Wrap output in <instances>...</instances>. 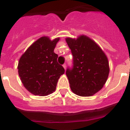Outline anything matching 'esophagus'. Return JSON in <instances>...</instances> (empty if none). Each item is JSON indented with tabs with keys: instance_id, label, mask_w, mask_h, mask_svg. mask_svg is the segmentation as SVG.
I'll list each match as a JSON object with an SVG mask.
<instances>
[{
	"instance_id": "1",
	"label": "esophagus",
	"mask_w": 130,
	"mask_h": 130,
	"mask_svg": "<svg viewBox=\"0 0 130 130\" xmlns=\"http://www.w3.org/2000/svg\"><path fill=\"white\" fill-rule=\"evenodd\" d=\"M63 67H64V68L65 69V70H66V64H63Z\"/></svg>"
}]
</instances>
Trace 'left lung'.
I'll return each mask as SVG.
<instances>
[{
    "label": "left lung",
    "mask_w": 130,
    "mask_h": 130,
    "mask_svg": "<svg viewBox=\"0 0 130 130\" xmlns=\"http://www.w3.org/2000/svg\"><path fill=\"white\" fill-rule=\"evenodd\" d=\"M73 55V67L66 74L71 90L80 96H90L100 90L107 79L109 66L105 54L90 38H66Z\"/></svg>",
    "instance_id": "1"
}]
</instances>
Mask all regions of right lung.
Listing matches in <instances>:
<instances>
[{"label":"right lung","mask_w":130,"mask_h":130,"mask_svg":"<svg viewBox=\"0 0 130 130\" xmlns=\"http://www.w3.org/2000/svg\"><path fill=\"white\" fill-rule=\"evenodd\" d=\"M60 38L51 40L43 36L26 49L18 63V73L24 87L34 95L47 96L53 92L60 75L62 66L57 62L54 53Z\"/></svg>","instance_id":"right-lung-1"}]
</instances>
